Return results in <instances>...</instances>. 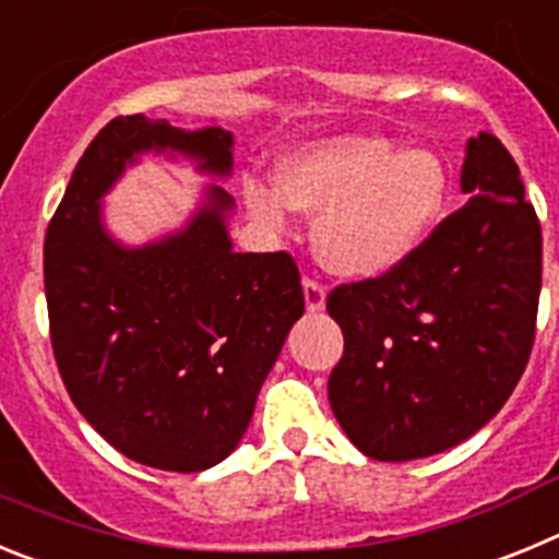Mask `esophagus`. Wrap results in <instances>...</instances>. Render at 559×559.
Wrapping results in <instances>:
<instances>
[{"instance_id":"34e87169","label":"esophagus","mask_w":559,"mask_h":559,"mask_svg":"<svg viewBox=\"0 0 559 559\" xmlns=\"http://www.w3.org/2000/svg\"><path fill=\"white\" fill-rule=\"evenodd\" d=\"M305 308H308V313H319V310H324V302H328V290H324V285H319L316 280H305Z\"/></svg>"}]
</instances>
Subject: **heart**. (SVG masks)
<instances>
[{
  "instance_id": "heart-1",
  "label": "heart",
  "mask_w": 559,
  "mask_h": 559,
  "mask_svg": "<svg viewBox=\"0 0 559 559\" xmlns=\"http://www.w3.org/2000/svg\"><path fill=\"white\" fill-rule=\"evenodd\" d=\"M448 199L445 162L383 133H333L296 147L276 181H251V215L285 229L294 210L319 212L313 251L328 271L374 280L423 246Z\"/></svg>"
}]
</instances>
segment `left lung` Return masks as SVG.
Wrapping results in <instances>:
<instances>
[{
  "mask_svg": "<svg viewBox=\"0 0 559 559\" xmlns=\"http://www.w3.org/2000/svg\"><path fill=\"white\" fill-rule=\"evenodd\" d=\"M462 192L467 204L406 263L328 296L344 333L330 408L378 462L426 459L471 439L530 360L543 235L521 170L492 133L464 145Z\"/></svg>",
  "mask_w": 559,
  "mask_h": 559,
  "instance_id": "left-lung-1",
  "label": "left lung"
}]
</instances>
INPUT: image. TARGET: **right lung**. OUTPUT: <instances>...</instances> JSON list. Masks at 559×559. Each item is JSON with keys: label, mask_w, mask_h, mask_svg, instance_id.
<instances>
[{"label": "right lung", "mask_w": 559, "mask_h": 559, "mask_svg": "<svg viewBox=\"0 0 559 559\" xmlns=\"http://www.w3.org/2000/svg\"><path fill=\"white\" fill-rule=\"evenodd\" d=\"M235 136L117 117L78 162L44 240L49 338L86 423L133 462L199 473L224 462L305 313L285 251H235V199L206 185L187 224L151 243L111 235L103 199L145 153L229 179Z\"/></svg>", "instance_id": "1"}]
</instances>
